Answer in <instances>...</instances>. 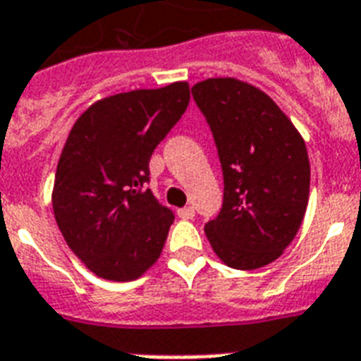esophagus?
Segmentation results:
<instances>
[{
	"mask_svg": "<svg viewBox=\"0 0 361 361\" xmlns=\"http://www.w3.org/2000/svg\"><path fill=\"white\" fill-rule=\"evenodd\" d=\"M178 218H183V220H192L195 216V210L194 207H184V209H178L177 210Z\"/></svg>",
	"mask_w": 361,
	"mask_h": 361,
	"instance_id": "esophagus-1",
	"label": "esophagus"
}]
</instances>
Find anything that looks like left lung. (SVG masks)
I'll list each match as a JSON object with an SVG mask.
<instances>
[{
	"mask_svg": "<svg viewBox=\"0 0 361 361\" xmlns=\"http://www.w3.org/2000/svg\"><path fill=\"white\" fill-rule=\"evenodd\" d=\"M214 135L224 169V204L204 235L236 270L267 267L298 233L310 199L304 137L264 91L236 78L192 87Z\"/></svg>",
	"mask_w": 361,
	"mask_h": 361,
	"instance_id": "left-lung-1",
	"label": "left lung"
}]
</instances>
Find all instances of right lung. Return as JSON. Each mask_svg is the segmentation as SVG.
I'll return each mask as SVG.
<instances>
[{"mask_svg": "<svg viewBox=\"0 0 361 361\" xmlns=\"http://www.w3.org/2000/svg\"><path fill=\"white\" fill-rule=\"evenodd\" d=\"M190 102L188 82L97 100L66 137L51 207L74 255L99 278L132 281L158 261L175 216L147 188L152 151Z\"/></svg>", "mask_w": 361, "mask_h": 361, "instance_id": "obj_1", "label": "right lung"}]
</instances>
